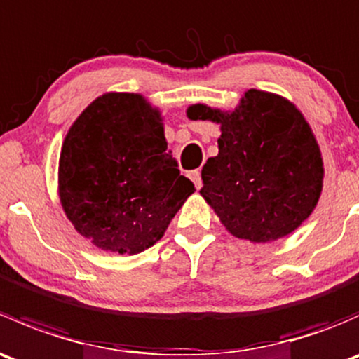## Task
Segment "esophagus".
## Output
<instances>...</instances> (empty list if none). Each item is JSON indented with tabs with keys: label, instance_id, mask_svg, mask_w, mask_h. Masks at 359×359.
Returning a JSON list of instances; mask_svg holds the SVG:
<instances>
[{
	"label": "esophagus",
	"instance_id": "34e87169",
	"mask_svg": "<svg viewBox=\"0 0 359 359\" xmlns=\"http://www.w3.org/2000/svg\"><path fill=\"white\" fill-rule=\"evenodd\" d=\"M187 177H189L191 182L194 184V187H196V189H200V187H201V175H200V172H198V170H193V172L187 173Z\"/></svg>",
	"mask_w": 359,
	"mask_h": 359
}]
</instances>
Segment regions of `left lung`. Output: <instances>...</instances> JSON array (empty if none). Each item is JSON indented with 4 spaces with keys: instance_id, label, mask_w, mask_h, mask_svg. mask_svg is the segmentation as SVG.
Instances as JSON below:
<instances>
[{
    "instance_id": "8db88e82",
    "label": "left lung",
    "mask_w": 359,
    "mask_h": 359,
    "mask_svg": "<svg viewBox=\"0 0 359 359\" xmlns=\"http://www.w3.org/2000/svg\"><path fill=\"white\" fill-rule=\"evenodd\" d=\"M187 118L220 125L219 154L203 166L200 194L233 236L276 241L313 213L323 159L309 123L290 100L252 88L234 111L194 104Z\"/></svg>"
}]
</instances>
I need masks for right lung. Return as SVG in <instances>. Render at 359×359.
Wrapping results in <instances>:
<instances>
[{
  "label": "right lung",
  "instance_id": "right-lung-1",
  "mask_svg": "<svg viewBox=\"0 0 359 359\" xmlns=\"http://www.w3.org/2000/svg\"><path fill=\"white\" fill-rule=\"evenodd\" d=\"M161 114L139 93H104L69 128L59 159L67 219L95 247L144 252L165 234L194 184L168 151Z\"/></svg>",
  "mask_w": 359,
  "mask_h": 359
}]
</instances>
